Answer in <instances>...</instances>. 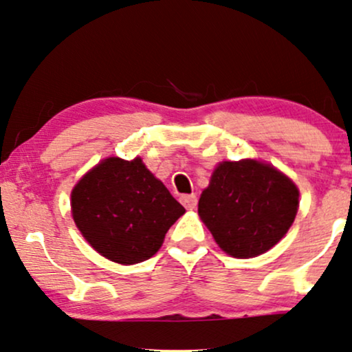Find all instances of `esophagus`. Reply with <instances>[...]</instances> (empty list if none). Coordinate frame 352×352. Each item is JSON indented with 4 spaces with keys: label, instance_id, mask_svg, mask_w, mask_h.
Instances as JSON below:
<instances>
[{
    "label": "esophagus",
    "instance_id": "esophagus-1",
    "mask_svg": "<svg viewBox=\"0 0 352 352\" xmlns=\"http://www.w3.org/2000/svg\"><path fill=\"white\" fill-rule=\"evenodd\" d=\"M180 203L187 210H195L197 208L198 198H197V195H184V197H180Z\"/></svg>",
    "mask_w": 352,
    "mask_h": 352
}]
</instances>
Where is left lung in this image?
<instances>
[{"instance_id": "obj_1", "label": "left lung", "mask_w": 352, "mask_h": 352, "mask_svg": "<svg viewBox=\"0 0 352 352\" xmlns=\"http://www.w3.org/2000/svg\"><path fill=\"white\" fill-rule=\"evenodd\" d=\"M297 210L294 182L257 160L219 164L198 201V214L219 248L241 259L277 244Z\"/></svg>"}]
</instances>
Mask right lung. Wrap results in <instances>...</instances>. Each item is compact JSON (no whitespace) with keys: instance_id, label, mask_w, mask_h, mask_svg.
Here are the masks:
<instances>
[{"instance_id":"obj_1","label":"right lung","mask_w":352,"mask_h":352,"mask_svg":"<svg viewBox=\"0 0 352 352\" xmlns=\"http://www.w3.org/2000/svg\"><path fill=\"white\" fill-rule=\"evenodd\" d=\"M184 213L139 157L103 160L72 192V214L83 238L118 264H138L154 256Z\"/></svg>"}]
</instances>
